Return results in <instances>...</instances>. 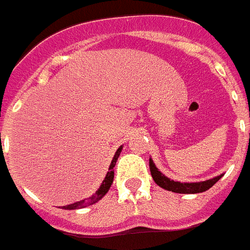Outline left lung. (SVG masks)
Segmentation results:
<instances>
[{"mask_svg":"<svg viewBox=\"0 0 250 250\" xmlns=\"http://www.w3.org/2000/svg\"><path fill=\"white\" fill-rule=\"evenodd\" d=\"M149 170H151V175H152L153 181L156 182V185L163 187L164 189L171 191V192L177 193H199L204 192L207 189H209L211 186H214L219 179L222 178V175L214 177V178L208 179L204 182H196V183H181V182H174L161 174V171L157 170V167H155V164L151 159H149Z\"/></svg>","mask_w":250,"mask_h":250,"instance_id":"left-lung-1","label":"left lung"}]
</instances>
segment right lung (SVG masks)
Listing matches in <instances>:
<instances>
[{
  "instance_id": "obj_1",
  "label": "right lung",
  "mask_w": 250,
  "mask_h": 250,
  "mask_svg": "<svg viewBox=\"0 0 250 250\" xmlns=\"http://www.w3.org/2000/svg\"><path fill=\"white\" fill-rule=\"evenodd\" d=\"M121 149H123V146L120 147L117 151H116L115 156H113L112 159V163H111V165H109V169H108V173H107V175H105L104 181L102 182L101 187L98 188V191L95 193H94L93 196H90L89 199H86V200H81V201H77V203H73V204L71 205H65V207H63L64 209H80V208H85L87 207V205H91V204H95L98 200H101L102 197L104 196L105 193L108 192L109 187H111V185H112L113 182V174H115V171H113V167H115L116 165V161H117V159H119L120 153H121Z\"/></svg>"
}]
</instances>
